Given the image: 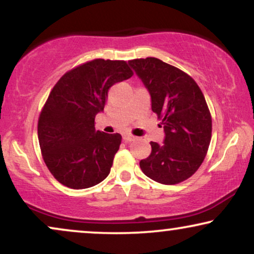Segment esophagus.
Returning a JSON list of instances; mask_svg holds the SVG:
<instances>
[{
  "label": "esophagus",
  "mask_w": 254,
  "mask_h": 254,
  "mask_svg": "<svg viewBox=\"0 0 254 254\" xmlns=\"http://www.w3.org/2000/svg\"><path fill=\"white\" fill-rule=\"evenodd\" d=\"M135 137L134 135H131V134H125L124 135V140L126 141V142H130V141H134L135 140Z\"/></svg>",
  "instance_id": "esophagus-1"
}]
</instances>
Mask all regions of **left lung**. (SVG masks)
Masks as SVG:
<instances>
[{"instance_id":"8db88e82","label":"left lung","mask_w":254,"mask_h":254,"mask_svg":"<svg viewBox=\"0 0 254 254\" xmlns=\"http://www.w3.org/2000/svg\"><path fill=\"white\" fill-rule=\"evenodd\" d=\"M151 97V110L162 120L165 138L150 142L151 154L140 168L164 185L189 179L202 164L211 138V116L196 82L156 58L128 61Z\"/></svg>"}]
</instances>
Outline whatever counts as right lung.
<instances>
[{
  "label": "right lung",
  "mask_w": 254,
  "mask_h": 254,
  "mask_svg": "<svg viewBox=\"0 0 254 254\" xmlns=\"http://www.w3.org/2000/svg\"><path fill=\"white\" fill-rule=\"evenodd\" d=\"M131 76L126 61L96 59L65 72L52 89L38 138L48 170L62 185L88 189L109 176L121 135L96 130L95 118L111 86Z\"/></svg>",
  "instance_id": "1"
}]
</instances>
